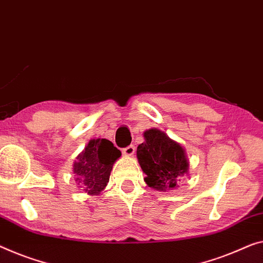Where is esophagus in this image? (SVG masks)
<instances>
[{
  "label": "esophagus",
  "mask_w": 263,
  "mask_h": 263,
  "mask_svg": "<svg viewBox=\"0 0 263 263\" xmlns=\"http://www.w3.org/2000/svg\"><path fill=\"white\" fill-rule=\"evenodd\" d=\"M135 146H133V145H128L127 147H125L124 150H123V154L125 155V156H128V157H131V156H133V154H135Z\"/></svg>",
  "instance_id": "34e87169"
}]
</instances>
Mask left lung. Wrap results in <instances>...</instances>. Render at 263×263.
Returning <instances> with one entry per match:
<instances>
[{
  "instance_id": "obj_1",
  "label": "left lung",
  "mask_w": 263,
  "mask_h": 263,
  "mask_svg": "<svg viewBox=\"0 0 263 263\" xmlns=\"http://www.w3.org/2000/svg\"><path fill=\"white\" fill-rule=\"evenodd\" d=\"M144 139L137 147V158L146 175L145 183L157 191L175 189L189 170L184 148L158 128L145 131Z\"/></svg>"
}]
</instances>
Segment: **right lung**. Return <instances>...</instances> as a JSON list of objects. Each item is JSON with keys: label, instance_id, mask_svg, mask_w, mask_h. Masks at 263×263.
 I'll return each instance as SVG.
<instances>
[{"label": "right lung", "instance_id": "1", "mask_svg": "<svg viewBox=\"0 0 263 263\" xmlns=\"http://www.w3.org/2000/svg\"><path fill=\"white\" fill-rule=\"evenodd\" d=\"M121 152L107 139H91L73 164L76 181L85 193L97 196L106 187L113 164Z\"/></svg>", "mask_w": 263, "mask_h": 263}]
</instances>
